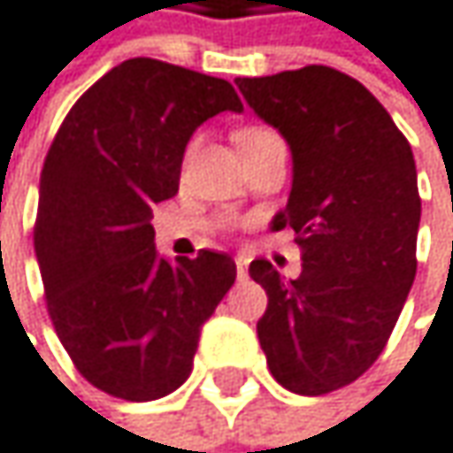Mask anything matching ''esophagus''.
I'll list each match as a JSON object with an SVG mask.
<instances>
[{"mask_svg": "<svg viewBox=\"0 0 453 453\" xmlns=\"http://www.w3.org/2000/svg\"><path fill=\"white\" fill-rule=\"evenodd\" d=\"M234 264H237V277L242 280V277L248 274V258H245V256H237Z\"/></svg>", "mask_w": 453, "mask_h": 453, "instance_id": "obj_1", "label": "esophagus"}]
</instances>
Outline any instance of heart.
Instances as JSON below:
<instances>
[{
    "mask_svg": "<svg viewBox=\"0 0 453 453\" xmlns=\"http://www.w3.org/2000/svg\"><path fill=\"white\" fill-rule=\"evenodd\" d=\"M258 133H266V130H258V127H248V130H240V133H237V143H240V141H245V138H250V135H258Z\"/></svg>",
    "mask_w": 453,
    "mask_h": 453,
    "instance_id": "b5f03b06",
    "label": "heart"
}]
</instances>
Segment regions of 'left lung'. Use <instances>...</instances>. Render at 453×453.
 <instances>
[{
	"mask_svg": "<svg viewBox=\"0 0 453 453\" xmlns=\"http://www.w3.org/2000/svg\"><path fill=\"white\" fill-rule=\"evenodd\" d=\"M234 85L291 149V195L269 229H294L304 261L296 280L266 258L250 261L269 299L258 344L282 387L326 395L373 365L414 286V154L387 109L331 66Z\"/></svg>",
	"mask_w": 453,
	"mask_h": 453,
	"instance_id": "left-lung-1",
	"label": "left lung"
}]
</instances>
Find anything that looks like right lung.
<instances>
[{
	"mask_svg": "<svg viewBox=\"0 0 453 453\" xmlns=\"http://www.w3.org/2000/svg\"><path fill=\"white\" fill-rule=\"evenodd\" d=\"M221 111H242L226 80L130 58L72 106L47 151L34 226L47 312L77 371L114 398L179 389L237 277L216 250L171 264L151 226V208L179 195L192 133Z\"/></svg>",
	"mask_w": 453,
	"mask_h": 453,
	"instance_id": "obj_1",
	"label": "right lung"
}]
</instances>
